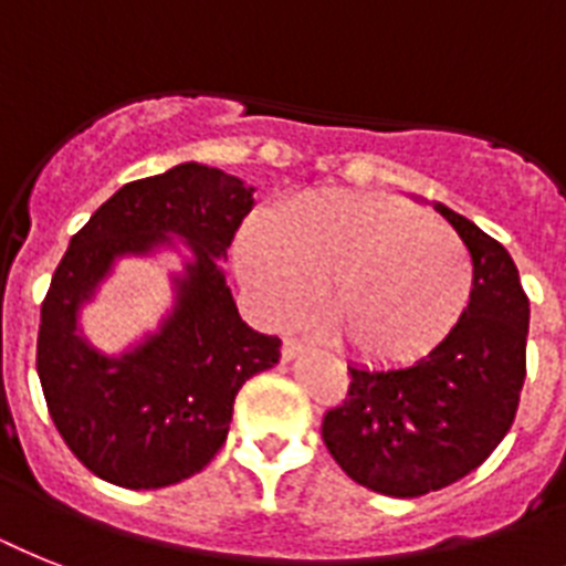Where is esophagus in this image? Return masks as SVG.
Here are the masks:
<instances>
[{
	"instance_id": "34e87169",
	"label": "esophagus",
	"mask_w": 566,
	"mask_h": 566,
	"mask_svg": "<svg viewBox=\"0 0 566 566\" xmlns=\"http://www.w3.org/2000/svg\"><path fill=\"white\" fill-rule=\"evenodd\" d=\"M302 343H298L296 337H284V343H282V357L284 360H291V357H296L298 352H302Z\"/></svg>"
}]
</instances>
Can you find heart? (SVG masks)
Masks as SVG:
<instances>
[{
  "label": "heart",
  "mask_w": 566,
  "mask_h": 566,
  "mask_svg": "<svg viewBox=\"0 0 566 566\" xmlns=\"http://www.w3.org/2000/svg\"><path fill=\"white\" fill-rule=\"evenodd\" d=\"M238 270L270 314H287L323 282L348 346L407 360L462 316L474 268L462 238L416 206L384 195L307 191L279 218L255 214L238 241Z\"/></svg>",
  "instance_id": "heart-1"
}]
</instances>
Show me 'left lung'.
I'll list each match as a JSON object with an SVG mask.
<instances>
[{
  "label": "left lung",
  "mask_w": 566,
  "mask_h": 566,
  "mask_svg": "<svg viewBox=\"0 0 566 566\" xmlns=\"http://www.w3.org/2000/svg\"><path fill=\"white\" fill-rule=\"evenodd\" d=\"M471 252V302L448 337L403 369H357L323 418V442L363 489L421 497L462 480L514 424L526 380L530 298L512 255L436 203Z\"/></svg>",
  "instance_id": "obj_1"
}]
</instances>
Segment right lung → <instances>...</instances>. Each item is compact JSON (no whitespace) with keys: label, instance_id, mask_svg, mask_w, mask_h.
Wrapping results in <instances>:
<instances>
[{"label":"right lung","instance_id":"obj_1","mask_svg":"<svg viewBox=\"0 0 566 566\" xmlns=\"http://www.w3.org/2000/svg\"><path fill=\"white\" fill-rule=\"evenodd\" d=\"M252 211L238 177L186 163L127 182L77 229L40 307L36 375L60 439L101 480L165 489L223 448L238 389L282 357V339L243 323L220 259ZM165 231L196 243L178 314L133 356L107 361L74 334V311L116 254Z\"/></svg>","mask_w":566,"mask_h":566}]
</instances>
